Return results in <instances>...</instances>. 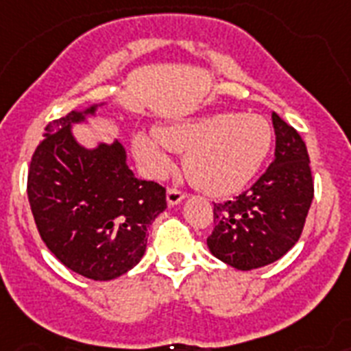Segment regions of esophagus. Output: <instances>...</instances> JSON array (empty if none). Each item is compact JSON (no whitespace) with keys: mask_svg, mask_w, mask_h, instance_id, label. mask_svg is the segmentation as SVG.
I'll return each instance as SVG.
<instances>
[{"mask_svg":"<svg viewBox=\"0 0 351 351\" xmlns=\"http://www.w3.org/2000/svg\"><path fill=\"white\" fill-rule=\"evenodd\" d=\"M184 192L178 190V188H169V192H167V202H169V206H176L179 202L184 199Z\"/></svg>","mask_w":351,"mask_h":351,"instance_id":"1","label":"esophagus"}]
</instances>
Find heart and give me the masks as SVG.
<instances>
[{
    "label": "heart",
    "mask_w": 351,
    "mask_h": 351,
    "mask_svg": "<svg viewBox=\"0 0 351 351\" xmlns=\"http://www.w3.org/2000/svg\"><path fill=\"white\" fill-rule=\"evenodd\" d=\"M271 127L258 114L221 112L159 127L156 136L132 138L136 159L152 176L172 169L169 150L186 152L184 169L197 188L224 197L240 192L262 167L271 149Z\"/></svg>",
    "instance_id": "1"
}]
</instances>
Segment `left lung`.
<instances>
[{"instance_id": "8db88e82", "label": "left lung", "mask_w": 351, "mask_h": 351, "mask_svg": "<svg viewBox=\"0 0 351 351\" xmlns=\"http://www.w3.org/2000/svg\"><path fill=\"white\" fill-rule=\"evenodd\" d=\"M274 161L249 190L213 204L211 254L240 271L276 262L296 244L314 199L311 159L300 132L273 112Z\"/></svg>"}]
</instances>
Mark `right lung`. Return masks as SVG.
<instances>
[{
	"instance_id": "right-lung-1",
	"label": "right lung",
	"mask_w": 351,
	"mask_h": 351,
	"mask_svg": "<svg viewBox=\"0 0 351 351\" xmlns=\"http://www.w3.org/2000/svg\"><path fill=\"white\" fill-rule=\"evenodd\" d=\"M95 111H71L46 125L26 190L46 247L73 273L107 282L141 260L147 228L167 208V190L134 178L118 141L97 149L77 143L71 123Z\"/></svg>"
}]
</instances>
